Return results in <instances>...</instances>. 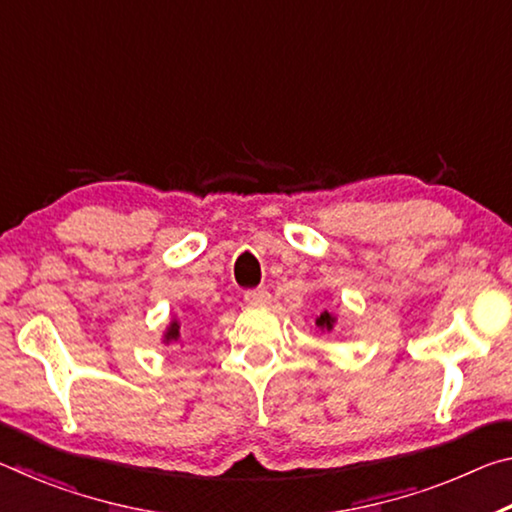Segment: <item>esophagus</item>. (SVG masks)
Instances as JSON below:
<instances>
[{"label":"esophagus","instance_id":"34e87169","mask_svg":"<svg viewBox=\"0 0 512 512\" xmlns=\"http://www.w3.org/2000/svg\"><path fill=\"white\" fill-rule=\"evenodd\" d=\"M244 300L250 307H266V305H271V293H268L266 289H253V291H246Z\"/></svg>","mask_w":512,"mask_h":512}]
</instances>
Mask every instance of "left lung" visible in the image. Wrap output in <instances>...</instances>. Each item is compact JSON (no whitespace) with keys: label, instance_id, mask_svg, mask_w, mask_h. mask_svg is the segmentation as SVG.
Masks as SVG:
<instances>
[{"label":"left lung","instance_id":"8db88e82","mask_svg":"<svg viewBox=\"0 0 512 512\" xmlns=\"http://www.w3.org/2000/svg\"><path fill=\"white\" fill-rule=\"evenodd\" d=\"M316 327L320 329V332H332V329L336 327V316L332 314V311L325 309L323 314L316 318Z\"/></svg>","mask_w":512,"mask_h":512}]
</instances>
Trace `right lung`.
<instances>
[{
	"label": "right lung",
	"mask_w": 512,
	"mask_h": 512,
	"mask_svg": "<svg viewBox=\"0 0 512 512\" xmlns=\"http://www.w3.org/2000/svg\"><path fill=\"white\" fill-rule=\"evenodd\" d=\"M180 341V320L173 316L171 320H169V325H167V329H164V334H162V343L164 345H173V343H178Z\"/></svg>",
	"instance_id": "obj_1"
}]
</instances>
